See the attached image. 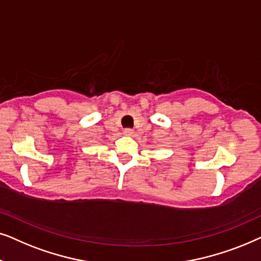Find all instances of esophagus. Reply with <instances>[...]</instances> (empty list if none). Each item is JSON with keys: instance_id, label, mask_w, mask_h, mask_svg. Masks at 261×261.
Wrapping results in <instances>:
<instances>
[{"instance_id": "esophagus-1", "label": "esophagus", "mask_w": 261, "mask_h": 261, "mask_svg": "<svg viewBox=\"0 0 261 261\" xmlns=\"http://www.w3.org/2000/svg\"><path fill=\"white\" fill-rule=\"evenodd\" d=\"M123 134L125 135V136H133L134 130H131V128H125V130L123 131Z\"/></svg>"}]
</instances>
